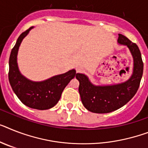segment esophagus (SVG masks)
Segmentation results:
<instances>
[{
  "instance_id": "esophagus-1",
  "label": "esophagus",
  "mask_w": 148,
  "mask_h": 148,
  "mask_svg": "<svg viewBox=\"0 0 148 148\" xmlns=\"http://www.w3.org/2000/svg\"><path fill=\"white\" fill-rule=\"evenodd\" d=\"M83 71V69L82 67H77L76 68V72L77 73H82Z\"/></svg>"
}]
</instances>
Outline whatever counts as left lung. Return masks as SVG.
<instances>
[{
	"instance_id": "obj_1",
	"label": "left lung",
	"mask_w": 148,
	"mask_h": 148,
	"mask_svg": "<svg viewBox=\"0 0 148 148\" xmlns=\"http://www.w3.org/2000/svg\"><path fill=\"white\" fill-rule=\"evenodd\" d=\"M118 43L129 47L134 61L132 76L125 82L110 85H95L87 76L77 73L79 91L84 107L92 113H107L126 104L137 92L143 75L141 54L138 45L128 38L119 34Z\"/></svg>"
}]
</instances>
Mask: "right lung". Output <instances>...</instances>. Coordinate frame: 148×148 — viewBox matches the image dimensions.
Wrapping results in <instances>:
<instances>
[{
  "mask_svg": "<svg viewBox=\"0 0 148 148\" xmlns=\"http://www.w3.org/2000/svg\"><path fill=\"white\" fill-rule=\"evenodd\" d=\"M33 27L19 35L11 51L9 59V82L14 93L25 106L37 110H47L54 107L62 92L76 74L75 69L55 75L42 82H33L22 75L17 64V53L23 39Z\"/></svg>",
  "mask_w": 148,
  "mask_h": 148,
  "instance_id": "obj_1",
  "label": "right lung"
}]
</instances>
